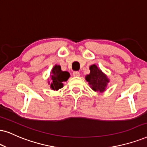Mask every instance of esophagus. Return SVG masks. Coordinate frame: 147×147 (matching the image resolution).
<instances>
[{"mask_svg":"<svg viewBox=\"0 0 147 147\" xmlns=\"http://www.w3.org/2000/svg\"><path fill=\"white\" fill-rule=\"evenodd\" d=\"M73 76H74V77H80V73L77 71L74 72H73Z\"/></svg>","mask_w":147,"mask_h":147,"instance_id":"obj_1","label":"esophagus"}]
</instances>
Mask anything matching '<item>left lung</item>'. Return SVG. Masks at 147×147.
<instances>
[{
    "label": "left lung",
    "mask_w": 147,
    "mask_h": 147,
    "mask_svg": "<svg viewBox=\"0 0 147 147\" xmlns=\"http://www.w3.org/2000/svg\"><path fill=\"white\" fill-rule=\"evenodd\" d=\"M90 70V74L85 76V80L88 82L92 90L103 93L107 90L110 79L96 64L91 65Z\"/></svg>",
    "instance_id": "left-lung-1"
}]
</instances>
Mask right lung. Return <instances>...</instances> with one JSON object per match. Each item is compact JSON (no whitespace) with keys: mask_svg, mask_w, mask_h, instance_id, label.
I'll list each match as a JSON object with an SVG mask.
<instances>
[{"mask_svg":"<svg viewBox=\"0 0 147 147\" xmlns=\"http://www.w3.org/2000/svg\"><path fill=\"white\" fill-rule=\"evenodd\" d=\"M70 73L67 71H62L60 65L55 64L52 68L49 77L51 82L48 81V84L50 85V88L52 90L57 91L62 88L64 86V82L67 81L70 77Z\"/></svg>","mask_w":147,"mask_h":147,"instance_id":"add662e5","label":"right lung"}]
</instances>
